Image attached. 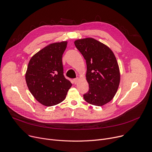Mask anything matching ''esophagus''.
I'll list each match as a JSON object with an SVG mask.
<instances>
[{"instance_id": "1", "label": "esophagus", "mask_w": 152, "mask_h": 152, "mask_svg": "<svg viewBox=\"0 0 152 152\" xmlns=\"http://www.w3.org/2000/svg\"><path fill=\"white\" fill-rule=\"evenodd\" d=\"M78 78H76L73 79V82H74V84H77V83L78 82Z\"/></svg>"}]
</instances>
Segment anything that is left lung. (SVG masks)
Instances as JSON below:
<instances>
[{
	"instance_id": "8db88e82",
	"label": "left lung",
	"mask_w": 152,
	"mask_h": 152,
	"mask_svg": "<svg viewBox=\"0 0 152 152\" xmlns=\"http://www.w3.org/2000/svg\"><path fill=\"white\" fill-rule=\"evenodd\" d=\"M86 62V80L89 90L85 100L92 105L102 106L110 102L117 93L120 75L118 62L112 51L92 38L74 42Z\"/></svg>"
}]
</instances>
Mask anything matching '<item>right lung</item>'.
Instances as JSON below:
<instances>
[{"label": "right lung", "mask_w": 152, "mask_h": 152, "mask_svg": "<svg viewBox=\"0 0 152 152\" xmlns=\"http://www.w3.org/2000/svg\"><path fill=\"white\" fill-rule=\"evenodd\" d=\"M67 42L49 45L34 55L26 73L29 90L37 101L53 106L63 101L72 86L65 78L62 57Z\"/></svg>", "instance_id": "add662e5"}]
</instances>
